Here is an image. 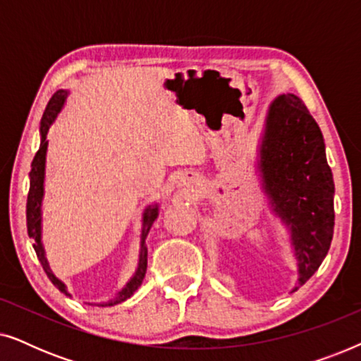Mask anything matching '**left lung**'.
Here are the masks:
<instances>
[{
  "instance_id": "1",
  "label": "left lung",
  "mask_w": 361,
  "mask_h": 361,
  "mask_svg": "<svg viewBox=\"0 0 361 361\" xmlns=\"http://www.w3.org/2000/svg\"><path fill=\"white\" fill-rule=\"evenodd\" d=\"M258 172L269 209L290 236L298 290L329 253L334 236V177L322 131L299 97H276L258 146Z\"/></svg>"
}]
</instances>
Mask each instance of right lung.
<instances>
[{
    "label": "right lung",
    "mask_w": 361,
    "mask_h": 361,
    "mask_svg": "<svg viewBox=\"0 0 361 361\" xmlns=\"http://www.w3.org/2000/svg\"><path fill=\"white\" fill-rule=\"evenodd\" d=\"M68 92L67 90H57L51 98V102L47 103L46 111H44L42 120H41V145L34 156L31 172H29V194H27V205H26V220H27V235L29 238L34 240V251H36L39 261H41L44 271H46L47 278L52 281V284L63 293L66 295H71L67 290V286L62 283L61 279L56 278V274L52 273L49 261L46 258V250L42 245V199H44V177H46V154H47V133L49 128L61 110L63 108V103L67 100ZM159 215V205H147L142 214V230H141V250H140V261H137V268L133 274V278L128 281L125 288L118 290L116 295H113L106 302L97 304L98 307H106V305H115L120 304L123 300L130 299L133 294L136 293V289L140 288L142 279H145L146 268H147V248H146V236L149 233L152 224Z\"/></svg>",
    "instance_id": "1"
}]
</instances>
